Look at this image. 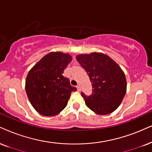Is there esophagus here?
Returning a JSON list of instances; mask_svg holds the SVG:
<instances>
[{
    "label": "esophagus",
    "instance_id": "obj_1",
    "mask_svg": "<svg viewBox=\"0 0 152 152\" xmlns=\"http://www.w3.org/2000/svg\"><path fill=\"white\" fill-rule=\"evenodd\" d=\"M76 88H77L78 91H80V86L79 85H78L77 86H76Z\"/></svg>",
    "mask_w": 152,
    "mask_h": 152
}]
</instances>
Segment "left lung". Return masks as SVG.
<instances>
[{"mask_svg":"<svg viewBox=\"0 0 152 152\" xmlns=\"http://www.w3.org/2000/svg\"><path fill=\"white\" fill-rule=\"evenodd\" d=\"M76 59L86 71L93 93H81L88 108L99 115L112 113L119 107L126 93V75L119 65L102 53L80 54Z\"/></svg>","mask_w":152,"mask_h":152,"instance_id":"obj_1","label":"left lung"}]
</instances>
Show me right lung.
I'll return each instance as SVG.
<instances>
[{
	"label": "right lung",
	"instance_id": "right-lung-1",
	"mask_svg": "<svg viewBox=\"0 0 152 152\" xmlns=\"http://www.w3.org/2000/svg\"><path fill=\"white\" fill-rule=\"evenodd\" d=\"M72 60L69 54L50 52L28 72L25 90L30 103L40 114L45 116L58 114L66 107L71 93L77 90L63 76Z\"/></svg>",
	"mask_w": 152,
	"mask_h": 152
}]
</instances>
